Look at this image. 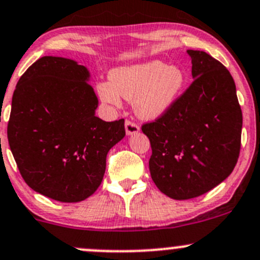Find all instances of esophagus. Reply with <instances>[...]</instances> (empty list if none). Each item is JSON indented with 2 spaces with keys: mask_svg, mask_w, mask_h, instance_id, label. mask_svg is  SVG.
<instances>
[{
  "mask_svg": "<svg viewBox=\"0 0 260 260\" xmlns=\"http://www.w3.org/2000/svg\"><path fill=\"white\" fill-rule=\"evenodd\" d=\"M125 133H127V136H133V135H137L139 132V127L136 123L131 122V121H125Z\"/></svg>",
  "mask_w": 260,
  "mask_h": 260,
  "instance_id": "obj_1",
  "label": "esophagus"
}]
</instances>
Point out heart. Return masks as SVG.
Listing matches in <instances>:
<instances>
[{
	"label": "heart",
	"mask_w": 260,
	"mask_h": 260,
	"mask_svg": "<svg viewBox=\"0 0 260 260\" xmlns=\"http://www.w3.org/2000/svg\"><path fill=\"white\" fill-rule=\"evenodd\" d=\"M184 83L185 75L179 67L152 59L112 70L109 82L98 84L97 93L116 107L121 97L133 102L139 118L154 121L173 107Z\"/></svg>",
	"instance_id": "heart-1"
}]
</instances>
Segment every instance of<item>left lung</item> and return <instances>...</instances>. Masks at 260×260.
Masks as SVG:
<instances>
[{
	"label": "left lung",
	"mask_w": 260,
	"mask_h": 260,
	"mask_svg": "<svg viewBox=\"0 0 260 260\" xmlns=\"http://www.w3.org/2000/svg\"><path fill=\"white\" fill-rule=\"evenodd\" d=\"M193 83L173 107L142 127L158 189L178 201L209 192L237 165L243 117L229 71L204 51L188 50Z\"/></svg>",
	"instance_id": "obj_1"
}]
</instances>
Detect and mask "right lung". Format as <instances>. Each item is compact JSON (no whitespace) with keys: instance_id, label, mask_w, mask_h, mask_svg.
<instances>
[{"instance_id":"add662e5","label":"right lung","mask_w":260,"mask_h":260,"mask_svg":"<svg viewBox=\"0 0 260 260\" xmlns=\"http://www.w3.org/2000/svg\"><path fill=\"white\" fill-rule=\"evenodd\" d=\"M91 73L75 59L46 56L16 86L8 144L24 182L63 203L92 196L106 172L107 153L125 136L124 119L95 116Z\"/></svg>"}]
</instances>
